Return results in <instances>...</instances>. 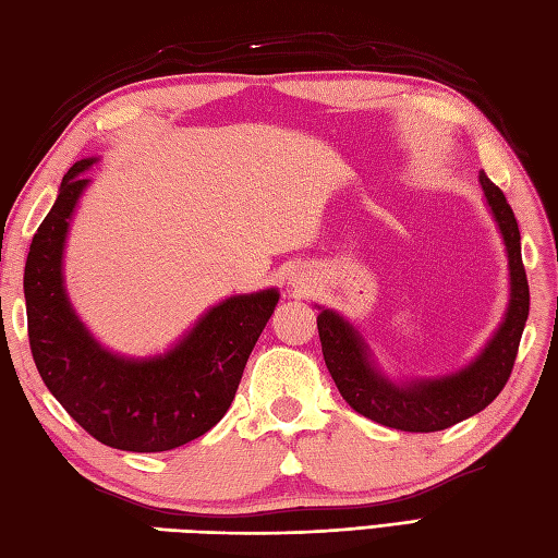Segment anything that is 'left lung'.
Wrapping results in <instances>:
<instances>
[{
  "instance_id": "left-lung-1",
  "label": "left lung",
  "mask_w": 558,
  "mask_h": 558,
  "mask_svg": "<svg viewBox=\"0 0 558 558\" xmlns=\"http://www.w3.org/2000/svg\"><path fill=\"white\" fill-rule=\"evenodd\" d=\"M494 220L499 222L511 270V300L504 324L465 369L441 378L393 384L376 369L364 338L340 314L324 310L316 318L324 360L348 405L400 432H441L484 410L501 393L513 372L520 336L530 312V288L520 256V230L504 192L480 172Z\"/></svg>"
}]
</instances>
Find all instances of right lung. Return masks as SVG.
<instances>
[{"mask_svg": "<svg viewBox=\"0 0 558 558\" xmlns=\"http://www.w3.org/2000/svg\"><path fill=\"white\" fill-rule=\"evenodd\" d=\"M93 162L71 165L52 210L33 234L23 272L31 352L50 393L93 438L134 453H160L194 441L222 420L280 294L228 298L158 357L126 360L105 350L81 324L62 276L69 222Z\"/></svg>", "mask_w": 558, "mask_h": 558, "instance_id": "add662e5", "label": "right lung"}]
</instances>
